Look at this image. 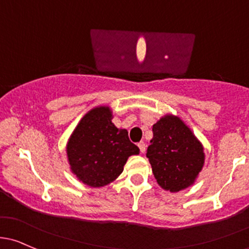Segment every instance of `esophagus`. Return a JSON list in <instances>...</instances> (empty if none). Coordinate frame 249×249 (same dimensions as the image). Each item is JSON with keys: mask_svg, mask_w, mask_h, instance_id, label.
Segmentation results:
<instances>
[{"mask_svg": "<svg viewBox=\"0 0 249 249\" xmlns=\"http://www.w3.org/2000/svg\"><path fill=\"white\" fill-rule=\"evenodd\" d=\"M138 148H140L141 153H142V154L145 153V143L144 142H140V143H138Z\"/></svg>", "mask_w": 249, "mask_h": 249, "instance_id": "esophagus-1", "label": "esophagus"}]
</instances>
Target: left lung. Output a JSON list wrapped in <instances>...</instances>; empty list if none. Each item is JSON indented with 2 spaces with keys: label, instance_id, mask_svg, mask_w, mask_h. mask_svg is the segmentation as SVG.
Segmentation results:
<instances>
[{
  "label": "left lung",
  "instance_id": "8db88e82",
  "mask_svg": "<svg viewBox=\"0 0 249 249\" xmlns=\"http://www.w3.org/2000/svg\"><path fill=\"white\" fill-rule=\"evenodd\" d=\"M146 158L162 188L179 192L192 185L204 164L203 145L180 118L164 116L153 126Z\"/></svg>",
  "mask_w": 249,
  "mask_h": 249
}]
</instances>
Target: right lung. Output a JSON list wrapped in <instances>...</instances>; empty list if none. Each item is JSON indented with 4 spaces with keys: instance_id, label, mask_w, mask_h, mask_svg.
Wrapping results in <instances>:
<instances>
[{
    "instance_id": "add662e5",
    "label": "right lung",
    "mask_w": 249,
    "mask_h": 249,
    "mask_svg": "<svg viewBox=\"0 0 249 249\" xmlns=\"http://www.w3.org/2000/svg\"><path fill=\"white\" fill-rule=\"evenodd\" d=\"M108 107H95L78 123L67 145L70 168L80 181L101 187L122 174L124 164L140 149L127 131L117 129Z\"/></svg>"
}]
</instances>
